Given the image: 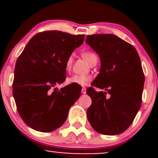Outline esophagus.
Returning a JSON list of instances; mask_svg holds the SVG:
<instances>
[{"label":"esophagus","instance_id":"esophagus-1","mask_svg":"<svg viewBox=\"0 0 158 158\" xmlns=\"http://www.w3.org/2000/svg\"><path fill=\"white\" fill-rule=\"evenodd\" d=\"M81 93L82 94H86V88H81Z\"/></svg>","mask_w":158,"mask_h":158}]
</instances>
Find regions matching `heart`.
<instances>
[{
  "label": "heart",
  "instance_id": "1",
  "mask_svg": "<svg viewBox=\"0 0 158 158\" xmlns=\"http://www.w3.org/2000/svg\"><path fill=\"white\" fill-rule=\"evenodd\" d=\"M81 56L83 59L88 61L90 64L94 60H97V56L92 51H84L81 52ZM72 63H73V56L70 55L67 58L65 61L64 68L67 71H69L71 68ZM93 78L90 75H73L72 77H69L67 79L68 84L76 85H81V86H86L88 85L90 81H92Z\"/></svg>",
  "mask_w": 158,
  "mask_h": 158
}]
</instances>
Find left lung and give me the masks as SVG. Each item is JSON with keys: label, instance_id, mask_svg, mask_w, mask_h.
<instances>
[{"label": "left lung", "instance_id": "8db88e82", "mask_svg": "<svg viewBox=\"0 0 158 158\" xmlns=\"http://www.w3.org/2000/svg\"><path fill=\"white\" fill-rule=\"evenodd\" d=\"M85 42L99 54V73L86 90L91 98L87 117L98 133L116 135L133 123L142 103L145 77L135 47L113 34L87 35ZM94 86L105 92H97Z\"/></svg>", "mask_w": 158, "mask_h": 158}]
</instances>
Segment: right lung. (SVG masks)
<instances>
[{
    "mask_svg": "<svg viewBox=\"0 0 158 158\" xmlns=\"http://www.w3.org/2000/svg\"><path fill=\"white\" fill-rule=\"evenodd\" d=\"M84 35L50 30L35 34L16 61L12 94L20 117L36 131L50 132L63 125L81 88L69 85L65 61L84 41Z\"/></svg>",
    "mask_w": 158,
    "mask_h": 158,
    "instance_id": "right-lung-1",
    "label": "right lung"
}]
</instances>
